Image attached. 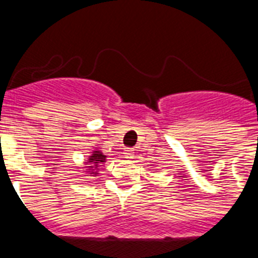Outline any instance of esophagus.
I'll use <instances>...</instances> for the list:
<instances>
[{
  "label": "esophagus",
  "instance_id": "34e87169",
  "mask_svg": "<svg viewBox=\"0 0 258 258\" xmlns=\"http://www.w3.org/2000/svg\"><path fill=\"white\" fill-rule=\"evenodd\" d=\"M124 156L127 160H133L134 157V150L133 149H125L124 150Z\"/></svg>",
  "mask_w": 258,
  "mask_h": 258
}]
</instances>
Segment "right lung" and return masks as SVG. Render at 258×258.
<instances>
[{"label":"right lung","instance_id":"add662e5","mask_svg":"<svg viewBox=\"0 0 258 258\" xmlns=\"http://www.w3.org/2000/svg\"><path fill=\"white\" fill-rule=\"evenodd\" d=\"M106 155H103V152L99 151L98 149H95L92 152V155L89 156L88 160L85 161L88 164V168L85 172H88V175H97L98 174V166H101V164H103L106 161Z\"/></svg>","mask_w":258,"mask_h":258}]
</instances>
